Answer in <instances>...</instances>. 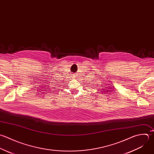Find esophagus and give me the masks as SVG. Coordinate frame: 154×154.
Returning a JSON list of instances; mask_svg holds the SVG:
<instances>
[{
    "mask_svg": "<svg viewBox=\"0 0 154 154\" xmlns=\"http://www.w3.org/2000/svg\"><path fill=\"white\" fill-rule=\"evenodd\" d=\"M72 77H74L73 78H74L75 77V75H74V74H73V75H72Z\"/></svg>",
    "mask_w": 154,
    "mask_h": 154,
    "instance_id": "esophagus-1",
    "label": "esophagus"
}]
</instances>
